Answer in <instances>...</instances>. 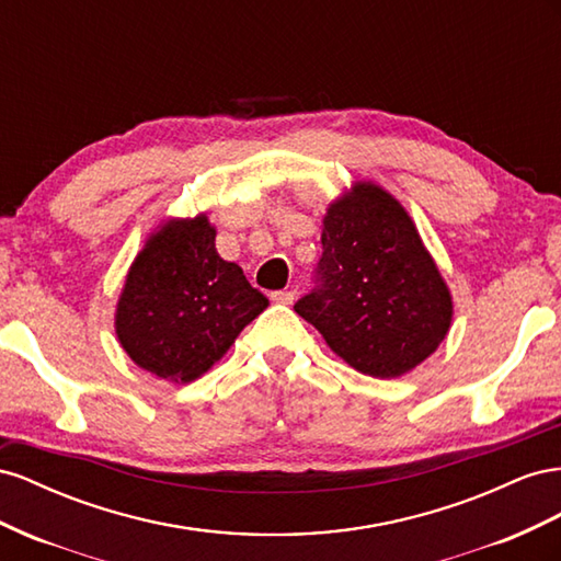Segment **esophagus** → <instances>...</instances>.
Returning <instances> with one entry per match:
<instances>
[{"mask_svg": "<svg viewBox=\"0 0 561 561\" xmlns=\"http://www.w3.org/2000/svg\"><path fill=\"white\" fill-rule=\"evenodd\" d=\"M270 298L279 302V306H291V302L296 300V291H275Z\"/></svg>", "mask_w": 561, "mask_h": 561, "instance_id": "34e87169", "label": "esophagus"}]
</instances>
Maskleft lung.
<instances>
[{"label":"left lung","mask_w":561,"mask_h":561,"mask_svg":"<svg viewBox=\"0 0 561 561\" xmlns=\"http://www.w3.org/2000/svg\"><path fill=\"white\" fill-rule=\"evenodd\" d=\"M319 289L294 310L352 369L399 378L449 333L454 300L415 222L388 190L357 181L322 220Z\"/></svg>","instance_id":"left-lung-1"}]
</instances>
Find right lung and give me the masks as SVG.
<instances>
[{
    "label": "right lung",
    "instance_id": "obj_1",
    "mask_svg": "<svg viewBox=\"0 0 561 561\" xmlns=\"http://www.w3.org/2000/svg\"><path fill=\"white\" fill-rule=\"evenodd\" d=\"M267 308L242 267L216 251V228L199 214L169 218L148 234L117 300L115 333L148 374L192 382Z\"/></svg>",
    "mask_w": 561,
    "mask_h": 561
}]
</instances>
